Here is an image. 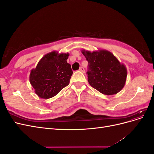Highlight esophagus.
I'll list each match as a JSON object with an SVG mask.
<instances>
[{
  "label": "esophagus",
  "instance_id": "34e87169",
  "mask_svg": "<svg viewBox=\"0 0 154 154\" xmlns=\"http://www.w3.org/2000/svg\"><path fill=\"white\" fill-rule=\"evenodd\" d=\"M79 71L82 72H83V73L85 72V69H84V68H83V67H81L80 68V69H79Z\"/></svg>",
  "mask_w": 154,
  "mask_h": 154
}]
</instances>
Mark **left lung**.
Listing matches in <instances>:
<instances>
[{
	"label": "left lung",
	"instance_id": "8db88e82",
	"mask_svg": "<svg viewBox=\"0 0 154 154\" xmlns=\"http://www.w3.org/2000/svg\"><path fill=\"white\" fill-rule=\"evenodd\" d=\"M88 61V82L91 87L106 95L117 94L125 86L127 70L115 56L106 50L90 52L82 50Z\"/></svg>",
	"mask_w": 154,
	"mask_h": 154
}]
</instances>
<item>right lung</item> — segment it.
<instances>
[{
	"label": "right lung",
	"instance_id": "add662e5",
	"mask_svg": "<svg viewBox=\"0 0 154 154\" xmlns=\"http://www.w3.org/2000/svg\"><path fill=\"white\" fill-rule=\"evenodd\" d=\"M69 56L53 51L44 55L31 71L30 83L41 98L53 97L69 85L72 74L71 65L67 62Z\"/></svg>",
	"mask_w": 154,
	"mask_h": 154
}]
</instances>
